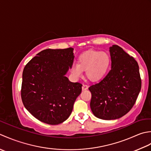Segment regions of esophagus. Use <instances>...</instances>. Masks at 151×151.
<instances>
[{
  "label": "esophagus",
  "mask_w": 151,
  "mask_h": 151,
  "mask_svg": "<svg viewBox=\"0 0 151 151\" xmlns=\"http://www.w3.org/2000/svg\"><path fill=\"white\" fill-rule=\"evenodd\" d=\"M88 89V86L87 85H83L82 86V90L83 91H85Z\"/></svg>",
  "instance_id": "obj_1"
}]
</instances>
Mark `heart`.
I'll use <instances>...</instances> for the list:
<instances>
[{
    "mask_svg": "<svg viewBox=\"0 0 151 151\" xmlns=\"http://www.w3.org/2000/svg\"><path fill=\"white\" fill-rule=\"evenodd\" d=\"M110 65L111 57L106 52L88 50L79 55L78 64H73L71 67V72L78 79L85 70L87 78L92 81H96L104 78Z\"/></svg>",
    "mask_w": 151,
    "mask_h": 151,
    "instance_id": "heart-1",
    "label": "heart"
}]
</instances>
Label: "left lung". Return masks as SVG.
<instances>
[{"label":"left lung","mask_w":151,"mask_h":151,"mask_svg":"<svg viewBox=\"0 0 151 151\" xmlns=\"http://www.w3.org/2000/svg\"><path fill=\"white\" fill-rule=\"evenodd\" d=\"M111 69L104 78L88 88L95 116L114 120L127 114L136 103L141 88L139 66L117 45L109 47Z\"/></svg>","instance_id":"obj_1"}]
</instances>
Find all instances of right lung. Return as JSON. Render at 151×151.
Returning <instances> with one entry per match:
<instances>
[{"mask_svg":"<svg viewBox=\"0 0 151 151\" xmlns=\"http://www.w3.org/2000/svg\"><path fill=\"white\" fill-rule=\"evenodd\" d=\"M72 47L43 50L24 66L21 99L25 108L39 121L58 124L69 117L82 85L66 77L73 63Z\"/></svg>","mask_w":151,"mask_h":151,"instance_id":"1","label":"right lung"}]
</instances>
